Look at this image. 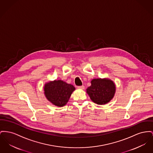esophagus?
<instances>
[{
  "label": "esophagus",
  "mask_w": 153,
  "mask_h": 153,
  "mask_svg": "<svg viewBox=\"0 0 153 153\" xmlns=\"http://www.w3.org/2000/svg\"><path fill=\"white\" fill-rule=\"evenodd\" d=\"M77 88H78V89H80V90H84V89L85 88V87H84V85H82V86H79V87H77Z\"/></svg>",
  "instance_id": "1"
}]
</instances>
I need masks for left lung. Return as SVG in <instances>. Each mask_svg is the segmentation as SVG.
Listing matches in <instances>:
<instances>
[{"instance_id":"obj_1","label":"left lung","mask_w":153,"mask_h":153,"mask_svg":"<svg viewBox=\"0 0 153 153\" xmlns=\"http://www.w3.org/2000/svg\"><path fill=\"white\" fill-rule=\"evenodd\" d=\"M86 92L90 99L98 105H105L113 98L116 90L114 81L108 78L94 79Z\"/></svg>"}]
</instances>
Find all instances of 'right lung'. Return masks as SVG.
Here are the masks:
<instances>
[{
  "mask_svg": "<svg viewBox=\"0 0 153 153\" xmlns=\"http://www.w3.org/2000/svg\"><path fill=\"white\" fill-rule=\"evenodd\" d=\"M75 90L73 85L61 80L48 81L44 86L45 98L53 105L58 107H63L66 105L72 92Z\"/></svg>",
  "mask_w": 153,
  "mask_h": 153,
  "instance_id": "right-lung-1",
  "label": "right lung"
}]
</instances>
